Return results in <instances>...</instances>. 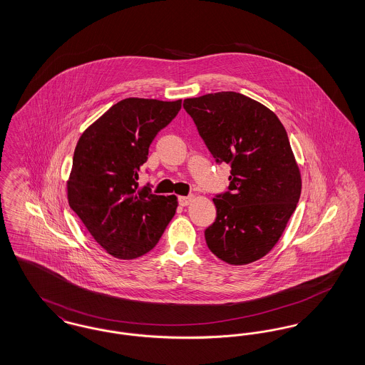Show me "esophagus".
<instances>
[{
	"mask_svg": "<svg viewBox=\"0 0 365 365\" xmlns=\"http://www.w3.org/2000/svg\"><path fill=\"white\" fill-rule=\"evenodd\" d=\"M191 200H192V197L191 195H187V197H179V205L180 207H187L189 204L191 202Z\"/></svg>",
	"mask_w": 365,
	"mask_h": 365,
	"instance_id": "34e87169",
	"label": "esophagus"
}]
</instances>
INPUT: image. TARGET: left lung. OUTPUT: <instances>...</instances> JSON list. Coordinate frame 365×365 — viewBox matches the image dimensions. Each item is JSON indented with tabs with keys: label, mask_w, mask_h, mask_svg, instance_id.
<instances>
[{
	"label": "left lung",
	"mask_w": 365,
	"mask_h": 365,
	"mask_svg": "<svg viewBox=\"0 0 365 365\" xmlns=\"http://www.w3.org/2000/svg\"><path fill=\"white\" fill-rule=\"evenodd\" d=\"M183 108L216 163L231 167L228 190L213 198L209 250L232 265L259 260L278 242L301 194L287 133L272 110L235 91L187 98Z\"/></svg>",
	"instance_id": "1"
}]
</instances>
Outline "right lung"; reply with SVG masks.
Instances as JSON below:
<instances>
[{"instance_id": "obj_1", "label": "right lung", "mask_w": 365, "mask_h": 365, "mask_svg": "<svg viewBox=\"0 0 365 365\" xmlns=\"http://www.w3.org/2000/svg\"><path fill=\"white\" fill-rule=\"evenodd\" d=\"M182 100L125 98L93 123L73 152L67 183L70 207L113 257L131 260L152 250L174 217L175 195L139 189L138 174L158 131Z\"/></svg>"}]
</instances>
